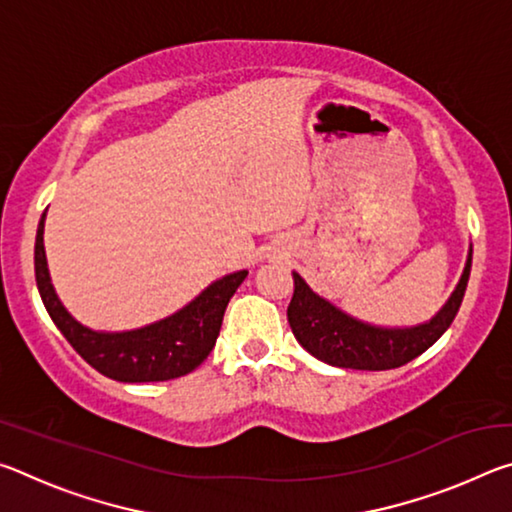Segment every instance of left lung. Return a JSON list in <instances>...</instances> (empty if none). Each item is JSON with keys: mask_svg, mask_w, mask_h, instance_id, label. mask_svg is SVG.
I'll return each mask as SVG.
<instances>
[{"mask_svg": "<svg viewBox=\"0 0 512 512\" xmlns=\"http://www.w3.org/2000/svg\"><path fill=\"white\" fill-rule=\"evenodd\" d=\"M470 268L472 246L467 250L463 275L452 296L431 320L411 327H381L345 314L327 298L311 291L309 284L293 271V298L287 309L291 332L311 357L329 366L352 370L400 368L429 350L452 325L461 309Z\"/></svg>", "mask_w": 512, "mask_h": 512, "instance_id": "obj_1", "label": "left lung"}]
</instances>
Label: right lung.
Listing matches in <instances>:
<instances>
[{"mask_svg": "<svg viewBox=\"0 0 512 512\" xmlns=\"http://www.w3.org/2000/svg\"><path fill=\"white\" fill-rule=\"evenodd\" d=\"M45 216L36 235V282L51 320L63 332L69 345L94 370L110 379L140 384V381H167L183 377L201 366L212 352L221 332L223 314L248 271L223 275L198 296L162 320L126 332H99L81 325L60 302L51 284L45 255Z\"/></svg>", "mask_w": 512, "mask_h": 512, "instance_id": "right-lung-1", "label": "right lung"}]
</instances>
